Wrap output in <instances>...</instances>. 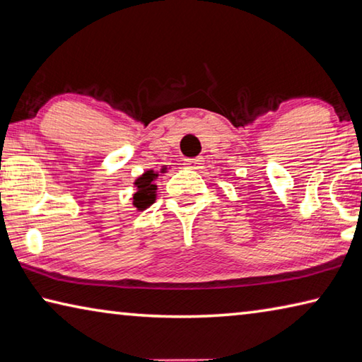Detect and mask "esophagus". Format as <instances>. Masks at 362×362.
Masks as SVG:
<instances>
[{
  "instance_id": "esophagus-1",
  "label": "esophagus",
  "mask_w": 362,
  "mask_h": 362,
  "mask_svg": "<svg viewBox=\"0 0 362 362\" xmlns=\"http://www.w3.org/2000/svg\"><path fill=\"white\" fill-rule=\"evenodd\" d=\"M202 162H204V160H202V158L200 157H195V158H189V160H186V167L187 168H192V170H197L199 167H200V165H202Z\"/></svg>"
}]
</instances>
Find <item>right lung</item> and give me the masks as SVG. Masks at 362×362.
<instances>
[{
	"instance_id": "obj_1",
	"label": "right lung",
	"mask_w": 362,
	"mask_h": 362,
	"mask_svg": "<svg viewBox=\"0 0 362 362\" xmlns=\"http://www.w3.org/2000/svg\"><path fill=\"white\" fill-rule=\"evenodd\" d=\"M156 173L154 171H146L135 181L136 186V194L133 195V205H135L138 210H146V208L151 206L156 200Z\"/></svg>"
}]
</instances>
